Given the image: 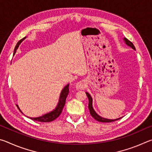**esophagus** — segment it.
I'll return each mask as SVG.
<instances>
[{
  "label": "esophagus",
  "instance_id": "34e87169",
  "mask_svg": "<svg viewBox=\"0 0 152 152\" xmlns=\"http://www.w3.org/2000/svg\"><path fill=\"white\" fill-rule=\"evenodd\" d=\"M86 83L84 80H80L76 84V88L77 90H83L85 88Z\"/></svg>",
  "mask_w": 152,
  "mask_h": 152
}]
</instances>
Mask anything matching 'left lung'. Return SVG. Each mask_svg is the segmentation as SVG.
Segmentation results:
<instances>
[{
	"instance_id": "obj_1",
	"label": "left lung",
	"mask_w": 152,
	"mask_h": 152,
	"mask_svg": "<svg viewBox=\"0 0 152 152\" xmlns=\"http://www.w3.org/2000/svg\"><path fill=\"white\" fill-rule=\"evenodd\" d=\"M123 39H124L125 43H126V44H127L128 46H129V47H131L132 49H133V50H135V46L133 44L132 42H131L129 40H128L127 38H125V37L123 38ZM86 94L87 97H88V109L90 110V113H91V116L93 117L95 120H96L99 122H102V123H110L113 121H117V120H119L121 119V117L118 118V119H105V118L99 116V115H98L96 112H95V110H94L93 107H92V99L91 96V94L88 93L87 92H86Z\"/></svg>"
}]
</instances>
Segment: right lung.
<instances>
[{
    "label": "right lung",
    "mask_w": 152,
    "mask_h": 152,
    "mask_svg": "<svg viewBox=\"0 0 152 152\" xmlns=\"http://www.w3.org/2000/svg\"><path fill=\"white\" fill-rule=\"evenodd\" d=\"M25 38H26V37H25L24 38H23V39H21L20 40H19V42H18L16 46H15V48L13 55H15V53H16V51L18 49V48H19V46L20 44V43H21L25 39ZM68 93H69V84H67V85L62 89V91H61L60 96V99H59L58 104L57 106H56V109L54 110H53L52 111L48 113H47V114L43 115L41 117H35V118H33V117H29V118L33 121H36L44 122V123L50 122V121H53V120H55L56 118H58L59 116H60V115L61 114V112H62L63 108L66 103V97H67V96H68ZM17 107L18 108V109H19L20 111L22 113L21 110H20L19 106L17 105Z\"/></svg>",
    "instance_id": "right-lung-1"
}]
</instances>
